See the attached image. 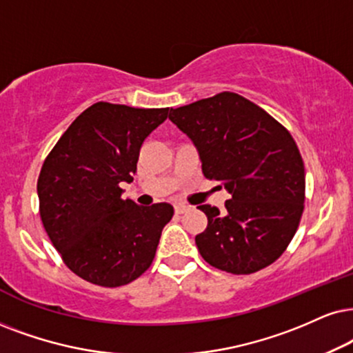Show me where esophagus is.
<instances>
[{
  "label": "esophagus",
  "instance_id": "obj_1",
  "mask_svg": "<svg viewBox=\"0 0 353 353\" xmlns=\"http://www.w3.org/2000/svg\"><path fill=\"white\" fill-rule=\"evenodd\" d=\"M187 210H189V207H187V205H184V203H177L176 207H174V212H176L177 215H182V213H185Z\"/></svg>",
  "mask_w": 353,
  "mask_h": 353
}]
</instances>
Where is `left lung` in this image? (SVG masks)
Here are the masks:
<instances>
[{
    "instance_id": "8db88e82",
    "label": "left lung",
    "mask_w": 353,
    "mask_h": 353,
    "mask_svg": "<svg viewBox=\"0 0 353 353\" xmlns=\"http://www.w3.org/2000/svg\"><path fill=\"white\" fill-rule=\"evenodd\" d=\"M197 146L203 176L228 189L225 212L200 205L208 225L195 236L200 256L216 269L249 275L285 252L305 210V164L282 123L236 92L171 109Z\"/></svg>"
}]
</instances>
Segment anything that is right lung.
I'll use <instances>...</instances> for the list:
<instances>
[{
	"mask_svg": "<svg viewBox=\"0 0 353 353\" xmlns=\"http://www.w3.org/2000/svg\"><path fill=\"white\" fill-rule=\"evenodd\" d=\"M169 107L135 109L110 102L88 107L40 169L39 212L65 265L89 283L117 288L150 269L172 205L140 207L122 199L146 137Z\"/></svg>",
	"mask_w": 353,
	"mask_h": 353,
	"instance_id": "right-lung-1",
	"label": "right lung"
}]
</instances>
